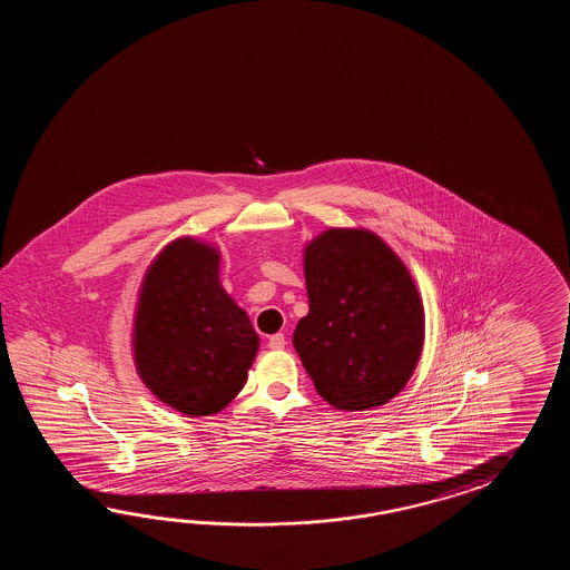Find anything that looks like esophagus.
Wrapping results in <instances>:
<instances>
[{"mask_svg": "<svg viewBox=\"0 0 570 570\" xmlns=\"http://www.w3.org/2000/svg\"><path fill=\"white\" fill-rule=\"evenodd\" d=\"M285 344H287V340H285L283 334H273V336L268 338V348H271V351H283Z\"/></svg>", "mask_w": 570, "mask_h": 570, "instance_id": "esophagus-1", "label": "esophagus"}]
</instances>
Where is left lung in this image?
<instances>
[{"instance_id": "8db88e82", "label": "left lung", "mask_w": 570, "mask_h": 570, "mask_svg": "<svg viewBox=\"0 0 570 570\" xmlns=\"http://www.w3.org/2000/svg\"><path fill=\"white\" fill-rule=\"evenodd\" d=\"M309 312L293 346L315 391L342 412H366L393 400L422 356V297L381 236L330 228L303 250Z\"/></svg>"}]
</instances>
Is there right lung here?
Listing matches in <instances>:
<instances>
[{
    "mask_svg": "<svg viewBox=\"0 0 570 570\" xmlns=\"http://www.w3.org/2000/svg\"><path fill=\"white\" fill-rule=\"evenodd\" d=\"M214 244L183 236L146 268L132 327L134 364L146 387L187 417L218 413L248 379L258 334L219 283Z\"/></svg>",
    "mask_w": 570,
    "mask_h": 570,
    "instance_id": "obj_1",
    "label": "right lung"
}]
</instances>
